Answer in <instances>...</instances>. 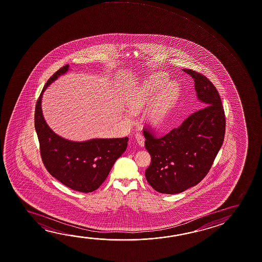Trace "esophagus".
I'll use <instances>...</instances> for the list:
<instances>
[{
	"instance_id": "esophagus-1",
	"label": "esophagus",
	"mask_w": 262,
	"mask_h": 262,
	"mask_svg": "<svg viewBox=\"0 0 262 262\" xmlns=\"http://www.w3.org/2000/svg\"><path fill=\"white\" fill-rule=\"evenodd\" d=\"M135 139H136V142H137L139 145L141 146V147L144 146V138H143L142 134L136 133L135 134Z\"/></svg>"
}]
</instances>
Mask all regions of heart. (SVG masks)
<instances>
[{"instance_id":"heart-1","label":"heart","mask_w":262,"mask_h":262,"mask_svg":"<svg viewBox=\"0 0 262 262\" xmlns=\"http://www.w3.org/2000/svg\"><path fill=\"white\" fill-rule=\"evenodd\" d=\"M167 82L165 74L156 73L133 86L126 96V105L129 112L137 114L148 107L144 115L146 122L152 127L163 125L176 103L179 91L174 83ZM125 119L129 122L133 121V116L129 114Z\"/></svg>"}]
</instances>
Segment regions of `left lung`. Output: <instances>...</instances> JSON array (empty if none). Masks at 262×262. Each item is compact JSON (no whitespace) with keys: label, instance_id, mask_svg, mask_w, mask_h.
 I'll return each mask as SVG.
<instances>
[{"label":"left lung","instance_id":"8db88e82","mask_svg":"<svg viewBox=\"0 0 262 262\" xmlns=\"http://www.w3.org/2000/svg\"><path fill=\"white\" fill-rule=\"evenodd\" d=\"M193 77L201 107L163 137L144 129L151 157L146 180L159 193H179L200 183L223 144L226 117L217 90L204 75L183 69Z\"/></svg>","mask_w":262,"mask_h":262}]
</instances>
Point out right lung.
<instances>
[{"label": "right lung", "mask_w": 262, "mask_h": 262, "mask_svg": "<svg viewBox=\"0 0 262 262\" xmlns=\"http://www.w3.org/2000/svg\"><path fill=\"white\" fill-rule=\"evenodd\" d=\"M69 69V64L61 68L43 86L35 106V130L42 161L49 173L69 188L90 193L106 180L117 159L127 149L129 138L73 142L61 137L50 129L43 118L42 97L47 88L67 73Z\"/></svg>", "instance_id": "1"}]
</instances>
